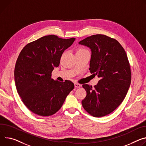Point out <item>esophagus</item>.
<instances>
[{"instance_id":"esophagus-1","label":"esophagus","mask_w":146,"mask_h":146,"mask_svg":"<svg viewBox=\"0 0 146 146\" xmlns=\"http://www.w3.org/2000/svg\"><path fill=\"white\" fill-rule=\"evenodd\" d=\"M81 86H82V85L80 84H78V83H74V87L76 88H80Z\"/></svg>"}]
</instances>
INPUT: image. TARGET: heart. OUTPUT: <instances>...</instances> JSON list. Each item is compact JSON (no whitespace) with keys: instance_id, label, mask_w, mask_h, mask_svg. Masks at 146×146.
<instances>
[{"instance_id":"heart-1","label":"heart","mask_w":146,"mask_h":146,"mask_svg":"<svg viewBox=\"0 0 146 146\" xmlns=\"http://www.w3.org/2000/svg\"><path fill=\"white\" fill-rule=\"evenodd\" d=\"M85 52H88V51L83 48H78L77 49L76 54H81V53H85Z\"/></svg>"}]
</instances>
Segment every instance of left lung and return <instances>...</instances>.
Masks as SVG:
<instances>
[{"mask_svg": "<svg viewBox=\"0 0 146 146\" xmlns=\"http://www.w3.org/2000/svg\"><path fill=\"white\" fill-rule=\"evenodd\" d=\"M78 44L91 49L89 70L100 78L93 88L83 85L87 96L82 105L92 116H106L122 102L130 85L131 73L126 52L116 39L102 34L87 37Z\"/></svg>", "mask_w": 146, "mask_h": 146, "instance_id": "obj_1", "label": "left lung"}]
</instances>
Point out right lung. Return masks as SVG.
I'll return each mask as SVG.
<instances>
[{
    "label": "right lung",
    "instance_id": "add662e5",
    "mask_svg": "<svg viewBox=\"0 0 146 146\" xmlns=\"http://www.w3.org/2000/svg\"><path fill=\"white\" fill-rule=\"evenodd\" d=\"M74 40L46 35L26 45L20 53L15 69L16 86L23 102L34 113L54 115L74 88L71 81H55L51 73Z\"/></svg>",
    "mask_w": 146,
    "mask_h": 146
}]
</instances>
